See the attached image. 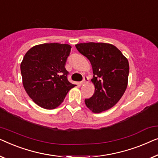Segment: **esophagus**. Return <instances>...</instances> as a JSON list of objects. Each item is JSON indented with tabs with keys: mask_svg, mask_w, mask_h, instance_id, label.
<instances>
[{
	"mask_svg": "<svg viewBox=\"0 0 158 158\" xmlns=\"http://www.w3.org/2000/svg\"><path fill=\"white\" fill-rule=\"evenodd\" d=\"M88 81H89L88 77H84V79L82 80V81H81V84H85V83H86V82H88Z\"/></svg>",
	"mask_w": 158,
	"mask_h": 158,
	"instance_id": "esophagus-1",
	"label": "esophagus"
}]
</instances>
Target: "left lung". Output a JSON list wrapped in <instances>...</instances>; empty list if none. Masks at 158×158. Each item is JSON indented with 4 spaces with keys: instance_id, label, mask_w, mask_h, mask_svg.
I'll use <instances>...</instances> for the list:
<instances>
[{
    "instance_id": "1",
    "label": "left lung",
    "mask_w": 158,
    "mask_h": 158,
    "mask_svg": "<svg viewBox=\"0 0 158 158\" xmlns=\"http://www.w3.org/2000/svg\"><path fill=\"white\" fill-rule=\"evenodd\" d=\"M77 49L89 60L93 71L94 93L84 100L94 113L114 106L125 92L128 83L129 62L116 46L106 43H83Z\"/></svg>"
}]
</instances>
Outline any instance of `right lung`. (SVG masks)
Segmentation results:
<instances>
[{
	"instance_id": "add662e5",
	"label": "right lung",
	"mask_w": 158,
	"mask_h": 158,
	"mask_svg": "<svg viewBox=\"0 0 158 158\" xmlns=\"http://www.w3.org/2000/svg\"><path fill=\"white\" fill-rule=\"evenodd\" d=\"M71 48L66 44H39L30 48L23 57L21 64L23 87L42 108H56L76 86L68 81L65 69Z\"/></svg>"
}]
</instances>
